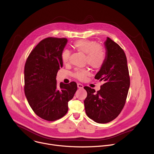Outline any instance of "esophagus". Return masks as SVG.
Returning a JSON list of instances; mask_svg holds the SVG:
<instances>
[{
    "mask_svg": "<svg viewBox=\"0 0 154 154\" xmlns=\"http://www.w3.org/2000/svg\"><path fill=\"white\" fill-rule=\"evenodd\" d=\"M77 87H78V88H79V89H83V85H82L81 83H78L77 84Z\"/></svg>",
    "mask_w": 154,
    "mask_h": 154,
    "instance_id": "obj_1",
    "label": "esophagus"
}]
</instances>
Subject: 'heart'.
<instances>
[{
	"mask_svg": "<svg viewBox=\"0 0 154 154\" xmlns=\"http://www.w3.org/2000/svg\"><path fill=\"white\" fill-rule=\"evenodd\" d=\"M74 48L78 51L86 54V62L94 69L102 67L105 61V52L102 46L95 41L89 39H79L73 43ZM70 52L68 49L64 50L61 55V61L66 64L69 61ZM91 75L87 68L77 69L74 77L80 81H84L87 77Z\"/></svg>",
	"mask_w": 154,
	"mask_h": 154,
	"instance_id": "obj_1",
	"label": "heart"
}]
</instances>
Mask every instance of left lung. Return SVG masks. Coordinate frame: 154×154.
<instances>
[{
    "mask_svg": "<svg viewBox=\"0 0 154 154\" xmlns=\"http://www.w3.org/2000/svg\"><path fill=\"white\" fill-rule=\"evenodd\" d=\"M105 61L95 79L103 80L100 90L85 86L87 97L84 100L85 112L97 123L115 119L125 105L130 87V77L125 54L117 43L107 37L104 42Z\"/></svg>",
    "mask_w": 154,
    "mask_h": 154,
    "instance_id": "obj_1",
    "label": "left lung"
}]
</instances>
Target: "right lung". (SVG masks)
<instances>
[{
    "label": "right lung",
    "mask_w": 154,
    "mask_h": 154,
    "mask_svg": "<svg viewBox=\"0 0 154 154\" xmlns=\"http://www.w3.org/2000/svg\"><path fill=\"white\" fill-rule=\"evenodd\" d=\"M66 38H48L40 41L28 57L24 67V91L36 115L49 121L64 116L68 102L77 90V83H57V74L63 67L61 55Z\"/></svg>",
    "instance_id": "obj_1"
}]
</instances>
